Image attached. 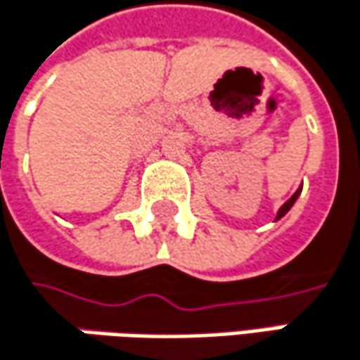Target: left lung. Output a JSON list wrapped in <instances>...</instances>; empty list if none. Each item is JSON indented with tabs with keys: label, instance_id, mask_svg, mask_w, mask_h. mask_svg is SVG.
I'll return each mask as SVG.
<instances>
[{
	"label": "left lung",
	"instance_id": "1",
	"mask_svg": "<svg viewBox=\"0 0 360 360\" xmlns=\"http://www.w3.org/2000/svg\"><path fill=\"white\" fill-rule=\"evenodd\" d=\"M300 191H302V187H298V189L294 191V195H292V198H290V200H288V202H285V204H283V206H281V208L277 210V217H275V221H279L281 217H285V214H288V210H290V208H292V206L296 204V200H298Z\"/></svg>",
	"mask_w": 360,
	"mask_h": 360
}]
</instances>
